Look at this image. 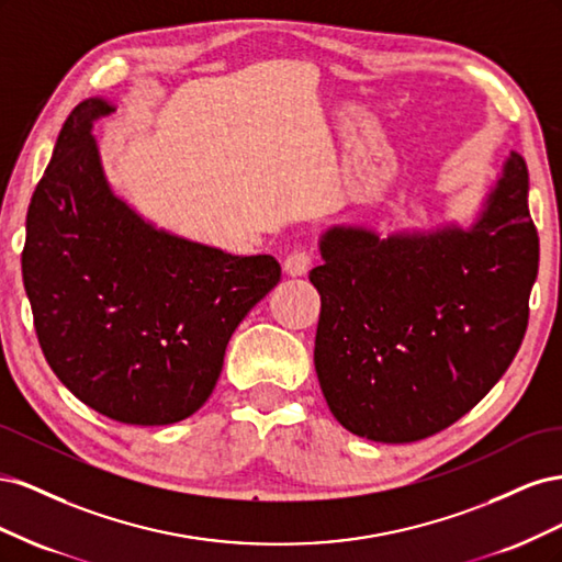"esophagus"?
Wrapping results in <instances>:
<instances>
[{"label":"esophagus","instance_id":"esophagus-1","mask_svg":"<svg viewBox=\"0 0 562 562\" xmlns=\"http://www.w3.org/2000/svg\"><path fill=\"white\" fill-rule=\"evenodd\" d=\"M312 267V252L310 250H293L283 260V271L288 277H304Z\"/></svg>","mask_w":562,"mask_h":562}]
</instances>
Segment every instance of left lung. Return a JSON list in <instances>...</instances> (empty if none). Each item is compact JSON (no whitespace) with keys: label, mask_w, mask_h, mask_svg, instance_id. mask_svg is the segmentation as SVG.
<instances>
[{"label":"left lung","mask_w":562,"mask_h":562,"mask_svg":"<svg viewBox=\"0 0 562 562\" xmlns=\"http://www.w3.org/2000/svg\"><path fill=\"white\" fill-rule=\"evenodd\" d=\"M527 166L502 164L473 223L382 234L330 225L314 366L335 419L375 443H413L450 427L512 366L527 328L539 236Z\"/></svg>","instance_id":"8db88e82"}]
</instances>
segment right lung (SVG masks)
Instances as JSON below:
<instances>
[{"mask_svg": "<svg viewBox=\"0 0 562 562\" xmlns=\"http://www.w3.org/2000/svg\"><path fill=\"white\" fill-rule=\"evenodd\" d=\"M81 100L32 194L23 283L56 378L95 413L164 427L209 401L236 326L281 279L271 255H232L159 227L105 176Z\"/></svg>", "mask_w": 562, "mask_h": 562, "instance_id": "obj_1", "label": "right lung"}]
</instances>
